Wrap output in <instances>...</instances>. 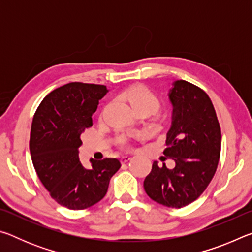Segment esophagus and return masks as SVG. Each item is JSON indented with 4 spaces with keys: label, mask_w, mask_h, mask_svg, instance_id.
I'll return each instance as SVG.
<instances>
[{
    "label": "esophagus",
    "mask_w": 252,
    "mask_h": 252,
    "mask_svg": "<svg viewBox=\"0 0 252 252\" xmlns=\"http://www.w3.org/2000/svg\"><path fill=\"white\" fill-rule=\"evenodd\" d=\"M131 160V157L130 156H123L122 158H121V162L122 163H126L127 161H130Z\"/></svg>",
    "instance_id": "1"
}]
</instances>
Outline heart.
Returning <instances> with one entry per match:
<instances>
[{
	"instance_id": "b5f03b06",
	"label": "heart",
	"mask_w": 252,
	"mask_h": 252,
	"mask_svg": "<svg viewBox=\"0 0 252 252\" xmlns=\"http://www.w3.org/2000/svg\"><path fill=\"white\" fill-rule=\"evenodd\" d=\"M121 97L133 106L135 112L149 111V112L155 113L161 106L160 96L151 88L144 84L131 85V87L122 91ZM126 141L127 139L126 135H120L118 138V143L120 146H125V144H126Z\"/></svg>"
}]
</instances>
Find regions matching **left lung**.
I'll return each mask as SVG.
<instances>
[{
  "instance_id": "1",
  "label": "left lung",
  "mask_w": 252,
  "mask_h": 252,
  "mask_svg": "<svg viewBox=\"0 0 252 252\" xmlns=\"http://www.w3.org/2000/svg\"><path fill=\"white\" fill-rule=\"evenodd\" d=\"M172 126L164 156L176 162L168 169L155 161L143 187L153 201L169 208L186 207L197 200L215 176L221 151V129L210 97L185 80L169 93Z\"/></svg>"
}]
</instances>
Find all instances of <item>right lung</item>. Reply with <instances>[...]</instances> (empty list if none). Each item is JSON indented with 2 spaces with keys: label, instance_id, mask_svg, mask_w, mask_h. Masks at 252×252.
Instances as JSON below:
<instances>
[{
  "label": "right lung",
  "instance_id": "add662e5",
  "mask_svg": "<svg viewBox=\"0 0 252 252\" xmlns=\"http://www.w3.org/2000/svg\"><path fill=\"white\" fill-rule=\"evenodd\" d=\"M108 92L105 85L71 82L46 95L33 117L30 152L37 177L59 204L83 210L104 198L118 159L96 161L84 169L79 160L81 134Z\"/></svg>",
  "mask_w": 252,
  "mask_h": 252
}]
</instances>
